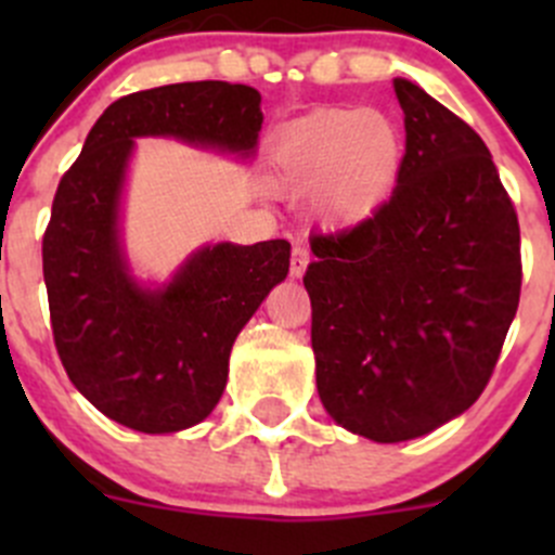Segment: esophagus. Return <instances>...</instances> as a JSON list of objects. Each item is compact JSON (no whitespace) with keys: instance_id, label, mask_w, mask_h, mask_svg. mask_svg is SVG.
<instances>
[{"instance_id":"obj_1","label":"esophagus","mask_w":555,"mask_h":555,"mask_svg":"<svg viewBox=\"0 0 555 555\" xmlns=\"http://www.w3.org/2000/svg\"><path fill=\"white\" fill-rule=\"evenodd\" d=\"M309 262H311L309 249H306L304 244H295L293 255H289V273H293V276H304Z\"/></svg>"}]
</instances>
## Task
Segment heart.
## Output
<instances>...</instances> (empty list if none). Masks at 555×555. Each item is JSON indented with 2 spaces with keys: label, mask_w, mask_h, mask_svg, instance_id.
<instances>
[{
  "label": "heart",
  "mask_w": 555,
  "mask_h": 555,
  "mask_svg": "<svg viewBox=\"0 0 555 555\" xmlns=\"http://www.w3.org/2000/svg\"><path fill=\"white\" fill-rule=\"evenodd\" d=\"M402 160L405 139L382 109H317L273 144L279 182L313 193V209L330 225L367 220L395 190Z\"/></svg>",
  "instance_id": "b5f03b06"
}]
</instances>
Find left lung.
Returning <instances> with one entry per match:
<instances>
[{
  "label": "left lung",
  "instance_id": "1",
  "mask_svg": "<svg viewBox=\"0 0 555 555\" xmlns=\"http://www.w3.org/2000/svg\"><path fill=\"white\" fill-rule=\"evenodd\" d=\"M405 160L373 217L311 236L319 400L376 443L422 438L489 384L520 298V231L483 139L397 77Z\"/></svg>",
  "mask_w": 555,
  "mask_h": 555
}]
</instances>
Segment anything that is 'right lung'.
Returning a JSON list of instances; mask_svg holds the SVG:
<instances>
[{
    "label": "right lung",
    "mask_w": 555,
    "mask_h": 555,
    "mask_svg": "<svg viewBox=\"0 0 555 555\" xmlns=\"http://www.w3.org/2000/svg\"><path fill=\"white\" fill-rule=\"evenodd\" d=\"M260 93L222 80L128 93L104 109L61 177L42 236L50 324L69 382L112 422L179 433L220 402L236 335L287 276L284 238L209 244L160 289H144L122 257V179L137 137H173L249 158Z\"/></svg>",
    "instance_id": "add662e5"
}]
</instances>
